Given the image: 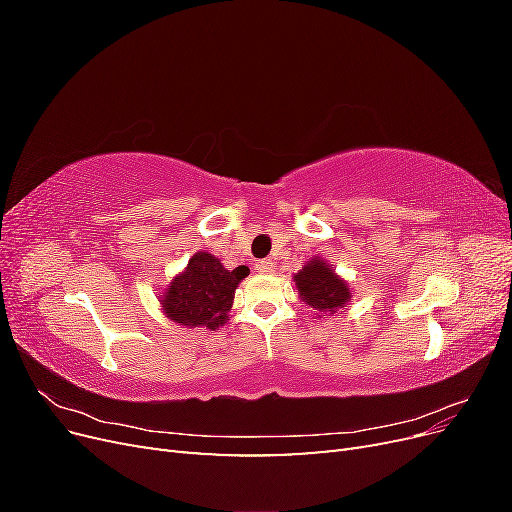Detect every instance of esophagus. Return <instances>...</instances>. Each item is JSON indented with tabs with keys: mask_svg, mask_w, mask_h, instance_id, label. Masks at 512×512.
I'll list each match as a JSON object with an SVG mask.
<instances>
[{
	"mask_svg": "<svg viewBox=\"0 0 512 512\" xmlns=\"http://www.w3.org/2000/svg\"><path fill=\"white\" fill-rule=\"evenodd\" d=\"M273 269H275V265L271 260L256 262V273H260V275H269V273H273Z\"/></svg>",
	"mask_w": 512,
	"mask_h": 512,
	"instance_id": "1",
	"label": "esophagus"
}]
</instances>
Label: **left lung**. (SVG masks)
I'll return each instance as SVG.
<instances>
[{
	"mask_svg": "<svg viewBox=\"0 0 512 512\" xmlns=\"http://www.w3.org/2000/svg\"><path fill=\"white\" fill-rule=\"evenodd\" d=\"M294 284H297L301 301L316 309L318 314H335L346 307L352 297L348 284L327 260L318 256L305 262L299 273H294Z\"/></svg>",
	"mask_w": 512,
	"mask_h": 512,
	"instance_id": "obj_1",
	"label": "left lung"
}]
</instances>
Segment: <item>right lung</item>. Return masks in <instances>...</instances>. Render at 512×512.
<instances>
[{
  "mask_svg": "<svg viewBox=\"0 0 512 512\" xmlns=\"http://www.w3.org/2000/svg\"><path fill=\"white\" fill-rule=\"evenodd\" d=\"M247 275L250 269L243 265L228 271L220 258L196 252L185 271L160 294L164 314L185 329H220L228 320L235 290Z\"/></svg>",
  "mask_w": 512,
  "mask_h": 512,
  "instance_id": "right-lung-1",
  "label": "right lung"
}]
</instances>
